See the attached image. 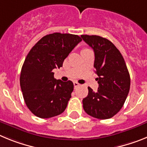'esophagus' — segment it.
Returning a JSON list of instances; mask_svg holds the SVG:
<instances>
[{"label": "esophagus", "instance_id": "34e87169", "mask_svg": "<svg viewBox=\"0 0 147 147\" xmlns=\"http://www.w3.org/2000/svg\"><path fill=\"white\" fill-rule=\"evenodd\" d=\"M74 88H76L77 87L80 86V84H79V83L76 82H74Z\"/></svg>", "mask_w": 147, "mask_h": 147}]
</instances>
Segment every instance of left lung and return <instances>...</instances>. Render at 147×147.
I'll use <instances>...</instances> for the list:
<instances>
[{"instance_id": "8db88e82", "label": "left lung", "mask_w": 147, "mask_h": 147, "mask_svg": "<svg viewBox=\"0 0 147 147\" xmlns=\"http://www.w3.org/2000/svg\"><path fill=\"white\" fill-rule=\"evenodd\" d=\"M93 49L94 67L98 77L96 92L88 87V95L83 98V108L90 116L107 119L123 107L130 87V76L125 61L119 49L107 39L97 35H81Z\"/></svg>"}]
</instances>
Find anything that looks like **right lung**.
<instances>
[{"mask_svg":"<svg viewBox=\"0 0 147 147\" xmlns=\"http://www.w3.org/2000/svg\"><path fill=\"white\" fill-rule=\"evenodd\" d=\"M81 41L78 35L50 34L40 39L26 56L20 88L26 105L37 117L49 119L65 110L74 84L54 79L53 70L62 67L64 59Z\"/></svg>","mask_w":147,"mask_h":147,"instance_id":"1","label":"right lung"}]
</instances>
